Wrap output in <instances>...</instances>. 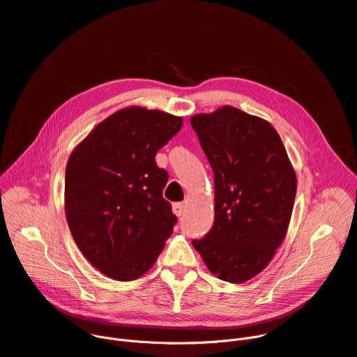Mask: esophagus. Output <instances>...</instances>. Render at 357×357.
Masks as SVG:
<instances>
[{
    "instance_id": "obj_1",
    "label": "esophagus",
    "mask_w": 357,
    "mask_h": 357,
    "mask_svg": "<svg viewBox=\"0 0 357 357\" xmlns=\"http://www.w3.org/2000/svg\"><path fill=\"white\" fill-rule=\"evenodd\" d=\"M184 208H185V206L183 204V203H174L173 204V213L176 214V215H183L184 214Z\"/></svg>"
}]
</instances>
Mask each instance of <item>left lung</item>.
<instances>
[{
    "label": "left lung",
    "instance_id": "obj_1",
    "mask_svg": "<svg viewBox=\"0 0 357 357\" xmlns=\"http://www.w3.org/2000/svg\"><path fill=\"white\" fill-rule=\"evenodd\" d=\"M214 173V223L195 249L220 280L240 284L266 268L284 240L297 178L274 127L223 105L190 119Z\"/></svg>",
    "mask_w": 357,
    "mask_h": 357
}]
</instances>
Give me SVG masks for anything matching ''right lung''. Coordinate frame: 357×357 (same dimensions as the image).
<instances>
[{"label":"right lung","mask_w":357,"mask_h":357,"mask_svg":"<svg viewBox=\"0 0 357 357\" xmlns=\"http://www.w3.org/2000/svg\"><path fill=\"white\" fill-rule=\"evenodd\" d=\"M183 119L126 107L102 120L71 153L64 207L83 256L107 278L128 282L147 273L172 236L177 217L162 199L169 174L155 154Z\"/></svg>","instance_id":"right-lung-1"}]
</instances>
